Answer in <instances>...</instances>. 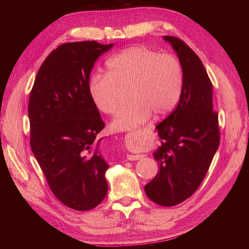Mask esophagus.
Masks as SVG:
<instances>
[{
    "label": "esophagus",
    "mask_w": 249,
    "mask_h": 249,
    "mask_svg": "<svg viewBox=\"0 0 249 249\" xmlns=\"http://www.w3.org/2000/svg\"><path fill=\"white\" fill-rule=\"evenodd\" d=\"M143 156L142 155H127V160L130 161H136L142 159Z\"/></svg>",
    "instance_id": "obj_1"
}]
</instances>
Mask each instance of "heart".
Returning <instances> with one entry per match:
<instances>
[{"label": "heart", "mask_w": 249, "mask_h": 249, "mask_svg": "<svg viewBox=\"0 0 249 249\" xmlns=\"http://www.w3.org/2000/svg\"><path fill=\"white\" fill-rule=\"evenodd\" d=\"M107 73L90 79L88 93L94 106L113 115L129 89L132 100L111 124L114 132H126L146 123L154 114L167 115L178 105L183 91L184 73L178 59L146 47H131L112 56Z\"/></svg>", "instance_id": "b5f03b06"}]
</instances>
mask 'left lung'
Instances as JSON below:
<instances>
[{
	"mask_svg": "<svg viewBox=\"0 0 249 249\" xmlns=\"http://www.w3.org/2000/svg\"><path fill=\"white\" fill-rule=\"evenodd\" d=\"M178 58L184 73L177 108L156 126L161 141L153 157L157 176L145 185L149 199L164 207L186 200L196 191L219 146L213 86L198 56L177 37L163 36Z\"/></svg>",
	"mask_w": 249,
	"mask_h": 249,
	"instance_id": "left-lung-1",
	"label": "left lung"
}]
</instances>
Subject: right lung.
<instances>
[{
  "instance_id": "right-lung-1",
  "label": "right lung",
  "mask_w": 249,
  "mask_h": 249,
  "mask_svg": "<svg viewBox=\"0 0 249 249\" xmlns=\"http://www.w3.org/2000/svg\"><path fill=\"white\" fill-rule=\"evenodd\" d=\"M113 43H63L37 72L29 100L31 148L63 205L88 211L106 197L109 164L97 138L105 126L88 93L94 62Z\"/></svg>"
}]
</instances>
